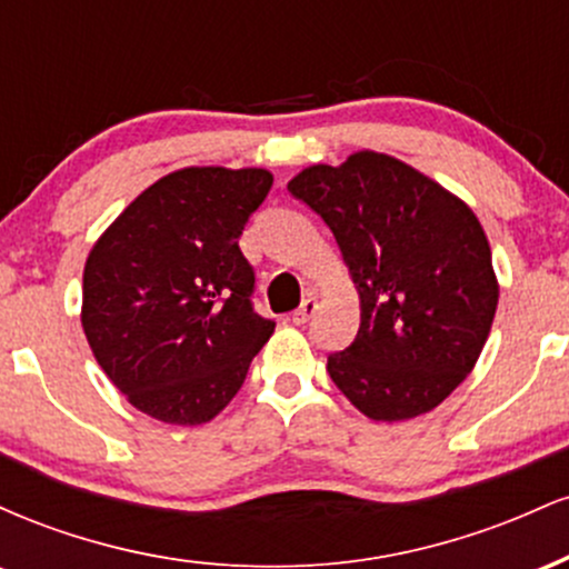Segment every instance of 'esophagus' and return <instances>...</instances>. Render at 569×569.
I'll return each mask as SVG.
<instances>
[{"label":"esophagus","instance_id":"obj_1","mask_svg":"<svg viewBox=\"0 0 569 569\" xmlns=\"http://www.w3.org/2000/svg\"><path fill=\"white\" fill-rule=\"evenodd\" d=\"M318 310V302L312 297H307L302 305H299V310H293L291 312V321L297 323V326H302V323H307L312 318V312Z\"/></svg>","mask_w":569,"mask_h":569}]
</instances>
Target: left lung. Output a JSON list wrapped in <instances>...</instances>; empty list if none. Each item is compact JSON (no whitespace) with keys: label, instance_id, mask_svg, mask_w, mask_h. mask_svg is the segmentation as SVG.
Segmentation results:
<instances>
[{"label":"left lung","instance_id":"1","mask_svg":"<svg viewBox=\"0 0 569 569\" xmlns=\"http://www.w3.org/2000/svg\"><path fill=\"white\" fill-rule=\"evenodd\" d=\"M289 192L335 232L361 302L352 345L329 356L331 380L369 420L439 407L473 371L500 297L471 206L371 149L305 168Z\"/></svg>","mask_w":569,"mask_h":569}]
</instances>
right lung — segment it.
<instances>
[{"label": "right lung", "instance_id": "1", "mask_svg": "<svg viewBox=\"0 0 569 569\" xmlns=\"http://www.w3.org/2000/svg\"><path fill=\"white\" fill-rule=\"evenodd\" d=\"M270 187L264 168H181L143 189L90 248L84 337L143 415L184 428L213 420L276 331L253 312V270L238 246Z\"/></svg>", "mask_w": 569, "mask_h": 569}]
</instances>
